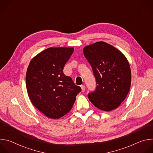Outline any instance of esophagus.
<instances>
[{
	"mask_svg": "<svg viewBox=\"0 0 153 153\" xmlns=\"http://www.w3.org/2000/svg\"><path fill=\"white\" fill-rule=\"evenodd\" d=\"M80 87H81V89H82V91L84 92L85 90V86L84 85H81Z\"/></svg>",
	"mask_w": 153,
	"mask_h": 153,
	"instance_id": "1",
	"label": "esophagus"
}]
</instances>
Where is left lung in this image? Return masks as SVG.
Returning a JSON list of instances; mask_svg holds the SVG:
<instances>
[{
	"instance_id": "8db88e82",
	"label": "left lung",
	"mask_w": 153,
	"mask_h": 153,
	"mask_svg": "<svg viewBox=\"0 0 153 153\" xmlns=\"http://www.w3.org/2000/svg\"><path fill=\"white\" fill-rule=\"evenodd\" d=\"M96 80V90L88 94L97 108L110 111L125 99L129 91L131 72L126 57L114 47L97 42L83 48Z\"/></svg>"
}]
</instances>
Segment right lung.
Wrapping results in <instances>:
<instances>
[{"label":"right lung","mask_w":153,"mask_h":153,"mask_svg":"<svg viewBox=\"0 0 153 153\" xmlns=\"http://www.w3.org/2000/svg\"><path fill=\"white\" fill-rule=\"evenodd\" d=\"M74 48H48L34 57L27 68L26 86L33 105L47 117L57 119L73 107L80 87L63 73Z\"/></svg>","instance_id":"1"}]
</instances>
